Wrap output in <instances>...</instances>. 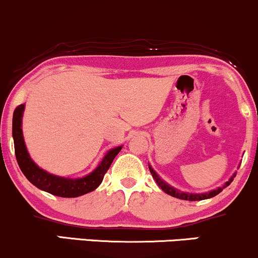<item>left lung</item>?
Instances as JSON below:
<instances>
[{"label": "left lung", "instance_id": "8db88e82", "mask_svg": "<svg viewBox=\"0 0 258 258\" xmlns=\"http://www.w3.org/2000/svg\"><path fill=\"white\" fill-rule=\"evenodd\" d=\"M148 168H150V171L151 174H152V177L154 178V181H156L157 183H158V186L162 188L166 195L171 196V197H175V198H178V199H183V201H190V202H196V201H204V199H209V198H213V197L217 196L219 193H221L223 190V188H226L227 186H229L231 182L233 181V178L235 177V175H237V172H234L233 174V176H231L227 182H225V184L221 187H217L216 189H213V190H209V192H205V193H188V192H181V190H178L177 188H174V187L170 186L169 183H166L163 178L159 177V175L157 174L156 171L153 170V168L148 164Z\"/></svg>", "mask_w": 258, "mask_h": 258}]
</instances>
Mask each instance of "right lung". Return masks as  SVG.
<instances>
[{"instance_id":"right-lung-1","label":"right lung","mask_w":258,"mask_h":258,"mask_svg":"<svg viewBox=\"0 0 258 258\" xmlns=\"http://www.w3.org/2000/svg\"><path fill=\"white\" fill-rule=\"evenodd\" d=\"M24 110H25V104L19 105L14 110L12 135H13L14 140L17 162L19 164L20 170L23 171L27 180L37 188L53 196L62 197V198H76V197L87 195V193L93 192L94 189L98 188L104 180L106 171L108 170L112 162H113L114 157L122 150V146L111 148L110 151H107L104 158L99 163V165L86 176L71 178L53 175L39 168L27 152L25 141H24L23 128H21Z\"/></svg>"}]
</instances>
